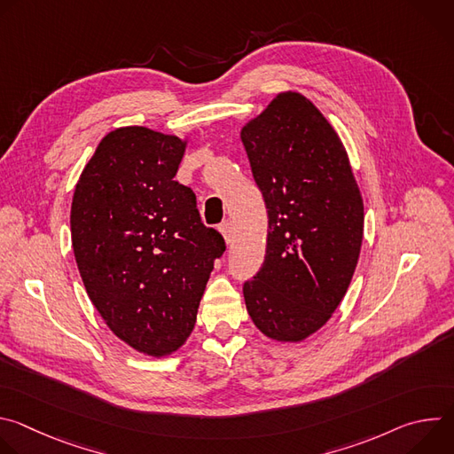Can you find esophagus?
Wrapping results in <instances>:
<instances>
[{"label":"esophagus","instance_id":"obj_1","mask_svg":"<svg viewBox=\"0 0 454 454\" xmlns=\"http://www.w3.org/2000/svg\"><path fill=\"white\" fill-rule=\"evenodd\" d=\"M219 231L223 233V237H224V240H226V244L230 246L231 242H233V230H231V224L226 221V223H223L221 226H219Z\"/></svg>","mask_w":454,"mask_h":454}]
</instances>
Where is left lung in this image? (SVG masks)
I'll use <instances>...</instances> for the list:
<instances>
[{"label": "left lung", "instance_id": "obj_1", "mask_svg": "<svg viewBox=\"0 0 454 454\" xmlns=\"http://www.w3.org/2000/svg\"><path fill=\"white\" fill-rule=\"evenodd\" d=\"M268 208L264 266L244 284L254 327L300 343L333 317L352 282L364 207L348 153L301 93L282 91L240 129Z\"/></svg>", "mask_w": 454, "mask_h": 454}]
</instances>
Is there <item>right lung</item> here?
Wrapping results in <instances>:
<instances>
[{
  "instance_id": "obj_1",
  "label": "right lung",
  "mask_w": 454,
  "mask_h": 454,
  "mask_svg": "<svg viewBox=\"0 0 454 454\" xmlns=\"http://www.w3.org/2000/svg\"><path fill=\"white\" fill-rule=\"evenodd\" d=\"M188 137L118 127L97 145L72 201V247L90 300L113 334L149 357L181 348L226 249L174 181Z\"/></svg>"
}]
</instances>
